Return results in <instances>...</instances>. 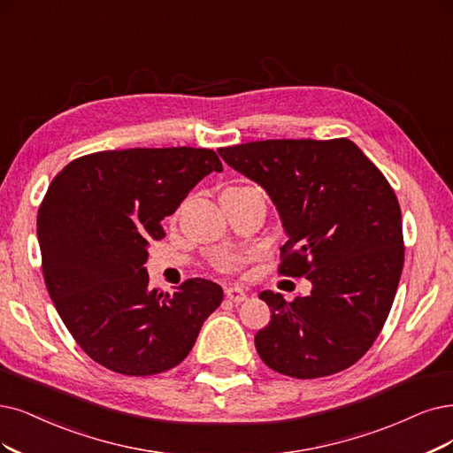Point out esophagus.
<instances>
[{
	"label": "esophagus",
	"mask_w": 453,
	"mask_h": 453,
	"mask_svg": "<svg viewBox=\"0 0 453 453\" xmlns=\"http://www.w3.org/2000/svg\"><path fill=\"white\" fill-rule=\"evenodd\" d=\"M226 296L231 300V303H242V300H246V291L239 286H233V288H227L226 289Z\"/></svg>",
	"instance_id": "34e87169"
}]
</instances>
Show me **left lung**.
<instances>
[{
  "instance_id": "obj_1",
  "label": "left lung",
  "mask_w": 453,
  "mask_h": 453,
  "mask_svg": "<svg viewBox=\"0 0 453 453\" xmlns=\"http://www.w3.org/2000/svg\"><path fill=\"white\" fill-rule=\"evenodd\" d=\"M218 155L274 203L288 235L280 273L311 281V293L293 303L259 295L273 313L256 334L261 360L295 379L347 370L379 336L403 271L401 209L388 180L347 138L250 142Z\"/></svg>"
}]
</instances>
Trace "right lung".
<instances>
[{
    "label": "right lung",
    "instance_id": "1",
    "mask_svg": "<svg viewBox=\"0 0 453 453\" xmlns=\"http://www.w3.org/2000/svg\"><path fill=\"white\" fill-rule=\"evenodd\" d=\"M211 149L100 150L56 175L37 214L50 298L76 343L108 370L145 377L172 370L192 350L224 291L203 278L177 291L149 288V242L162 220L211 172Z\"/></svg>",
    "mask_w": 453,
    "mask_h": 453
}]
</instances>
